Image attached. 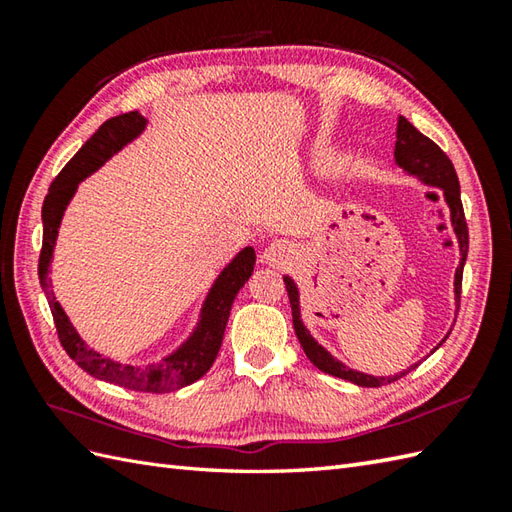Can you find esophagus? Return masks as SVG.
Wrapping results in <instances>:
<instances>
[{
	"label": "esophagus",
	"instance_id": "obj_1",
	"mask_svg": "<svg viewBox=\"0 0 512 512\" xmlns=\"http://www.w3.org/2000/svg\"><path fill=\"white\" fill-rule=\"evenodd\" d=\"M292 259V246L288 242H281V239H277V242H270L264 253H262V262L268 264V266H286Z\"/></svg>",
	"mask_w": 512,
	"mask_h": 512
}]
</instances>
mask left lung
<instances>
[{"label":"left lung","instance_id":"8db88e82","mask_svg":"<svg viewBox=\"0 0 512 512\" xmlns=\"http://www.w3.org/2000/svg\"><path fill=\"white\" fill-rule=\"evenodd\" d=\"M394 160L400 169H405L411 176H416L429 187H436L444 193V200L449 204L451 211V224L455 237H458V246H460V266L455 270V306L460 308V295H462V270L466 262V253H469V226H466V217L462 209V200H460V180L458 173H455L451 160L447 154L433 143L431 138L420 134L416 127H413L405 116L398 118V127H396V149H394ZM286 281V290H288V299H290V308H292V325H295L297 339L303 347V352L310 358V363L314 367H319L321 372L350 380V383L358 387H380L387 383H394V380L402 378L409 374L413 367L405 369V372L394 374V376H372V374H363L356 372V369L343 365L339 358H334L323 345L314 341V336L308 332L306 325L301 321V308H299V288L295 281H292L288 275L284 277ZM451 334V332H449ZM449 334L438 343V347L449 339ZM433 347V352L438 350Z\"/></svg>","mask_w":512,"mask_h":512}]
</instances>
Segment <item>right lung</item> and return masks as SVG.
Listing matches in <instances>:
<instances>
[{
    "label": "right lung",
    "instance_id": "add662e5",
    "mask_svg": "<svg viewBox=\"0 0 512 512\" xmlns=\"http://www.w3.org/2000/svg\"><path fill=\"white\" fill-rule=\"evenodd\" d=\"M145 127L147 118L138 112H127L110 118V121H105L99 127V132H96L88 143L76 151L74 158L61 169L59 176L52 180L41 209L43 244L39 255V281L43 295H46L48 306L52 310L59 341L76 365L85 369V372L94 378L107 380V383L121 385L134 391H147V394H169V391H176L180 387L195 383V380L202 378L211 369L217 352H220L226 321L228 314H231L237 292L244 288L248 277L253 275V246L239 250L233 257V262L217 275L215 284L211 286L209 295H206L202 303L200 321L195 325L189 339L184 341L176 352L162 358V361L145 365H127L92 350V347L81 339L79 332L74 330L68 314L63 312L61 303L52 292V279L48 277L52 250L54 244H57L63 213L68 209L72 195L79 189V182L88 178L90 173H94L99 167H103L116 151H121L127 143H132L134 138L143 134Z\"/></svg>",
    "mask_w": 512,
    "mask_h": 512
}]
</instances>
